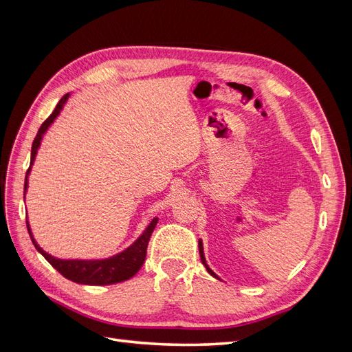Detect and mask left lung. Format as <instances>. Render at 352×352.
<instances>
[{
  "label": "left lung",
  "instance_id": "left-lung-1",
  "mask_svg": "<svg viewBox=\"0 0 352 352\" xmlns=\"http://www.w3.org/2000/svg\"><path fill=\"white\" fill-rule=\"evenodd\" d=\"M198 247H199V255H201V261H202V264L206 265V269H207V272L211 274V276H214V278H217V276L214 274V272H212L208 265H207V263H206V257H204V252H202V242L199 241V243H198Z\"/></svg>",
  "mask_w": 352,
  "mask_h": 352
}]
</instances>
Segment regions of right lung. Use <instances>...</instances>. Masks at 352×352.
Returning a JSON list of instances; mask_svg holds the SVG:
<instances>
[{
    "label": "right lung",
    "instance_id": "1",
    "mask_svg": "<svg viewBox=\"0 0 352 352\" xmlns=\"http://www.w3.org/2000/svg\"><path fill=\"white\" fill-rule=\"evenodd\" d=\"M67 98H69V94H66L65 97L58 101L54 111H52L48 119L41 124L39 131L34 140V144H32L30 166L26 172L25 194L28 189V176H29L32 164H34V160L38 153V148L41 145L42 136H44L51 123L56 120V117L60 114L63 105L66 104ZM157 221H158L157 217L153 219V221L148 225V228L144 230L142 235L138 238L129 248H126L120 254H116L113 257L104 258V260H61V258L52 257V255L47 254L44 250H42L34 239V236H32L28 221H26V226H28L30 239L35 245V248L44 255L45 260L52 265V267H54L57 272H60L66 279L76 283H82V285H113V283H119V282L131 279L132 276H135L138 270L142 267L146 257L148 242H150V238L153 235Z\"/></svg>",
    "mask_w": 352,
    "mask_h": 352
}]
</instances>
